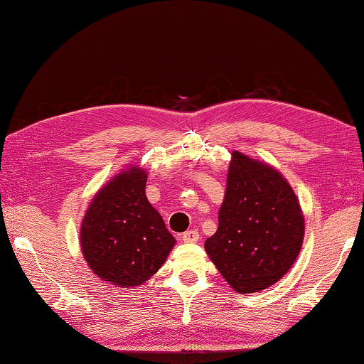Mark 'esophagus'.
Wrapping results in <instances>:
<instances>
[{
	"instance_id": "esophagus-1",
	"label": "esophagus",
	"mask_w": 364,
	"mask_h": 364,
	"mask_svg": "<svg viewBox=\"0 0 364 364\" xmlns=\"http://www.w3.org/2000/svg\"><path fill=\"white\" fill-rule=\"evenodd\" d=\"M198 239H200V231L198 230H188L182 235L183 242H198Z\"/></svg>"
}]
</instances>
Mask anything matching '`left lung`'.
Wrapping results in <instances>:
<instances>
[{
	"instance_id": "8db88e82",
	"label": "left lung",
	"mask_w": 364,
	"mask_h": 364,
	"mask_svg": "<svg viewBox=\"0 0 364 364\" xmlns=\"http://www.w3.org/2000/svg\"><path fill=\"white\" fill-rule=\"evenodd\" d=\"M218 228L205 252L237 293L264 290L282 279L304 239V215L284 176L269 164L231 154Z\"/></svg>"
}]
</instances>
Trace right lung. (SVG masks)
<instances>
[{"label": "right lung", "instance_id": "add662e5", "mask_svg": "<svg viewBox=\"0 0 364 364\" xmlns=\"http://www.w3.org/2000/svg\"><path fill=\"white\" fill-rule=\"evenodd\" d=\"M147 173L122 171L102 187L85 212L80 247L97 277L122 289L141 285L166 262L176 244L146 196Z\"/></svg>", "mask_w": 364, "mask_h": 364}]
</instances>
